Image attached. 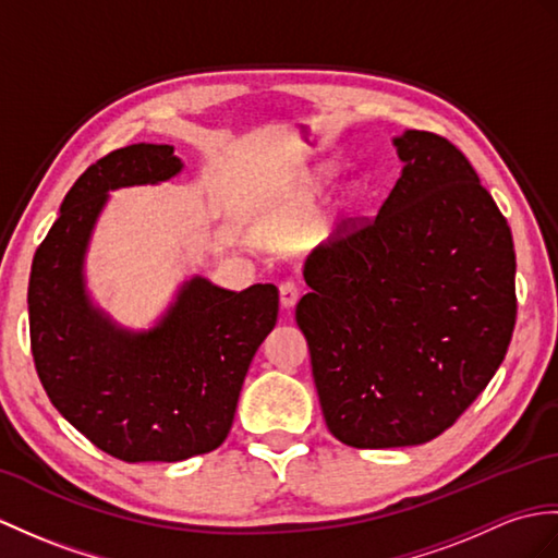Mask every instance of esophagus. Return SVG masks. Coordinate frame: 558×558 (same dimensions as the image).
<instances>
[{
	"label": "esophagus",
	"mask_w": 558,
	"mask_h": 558,
	"mask_svg": "<svg viewBox=\"0 0 558 558\" xmlns=\"http://www.w3.org/2000/svg\"><path fill=\"white\" fill-rule=\"evenodd\" d=\"M300 296H302L300 282H294V280L280 282V304H282L284 308H292V306L296 304V300H300Z\"/></svg>",
	"instance_id": "34e87169"
}]
</instances>
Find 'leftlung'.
I'll return each mask as SVG.
<instances>
[{
  "instance_id": "1",
  "label": "left lung",
  "mask_w": 558,
  "mask_h": 558,
  "mask_svg": "<svg viewBox=\"0 0 558 558\" xmlns=\"http://www.w3.org/2000/svg\"><path fill=\"white\" fill-rule=\"evenodd\" d=\"M404 161L371 220L344 223L306 258L296 304L323 418L340 442H430L507 356L515 252L507 218L449 140L395 137Z\"/></svg>"
}]
</instances>
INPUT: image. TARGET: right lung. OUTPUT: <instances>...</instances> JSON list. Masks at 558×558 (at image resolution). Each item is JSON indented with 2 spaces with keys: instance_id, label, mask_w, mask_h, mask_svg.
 Instances as JSON below:
<instances>
[{
  "instance_id": "add662e5",
  "label": "right lung",
  "mask_w": 558,
  "mask_h": 558,
  "mask_svg": "<svg viewBox=\"0 0 558 558\" xmlns=\"http://www.w3.org/2000/svg\"><path fill=\"white\" fill-rule=\"evenodd\" d=\"M183 171L171 145H131L75 180L33 258L31 349L51 404L107 454L183 461L223 445L258 344L278 320L276 284L230 292L202 276L149 330L119 328L85 292V252L109 190Z\"/></svg>"
}]
</instances>
